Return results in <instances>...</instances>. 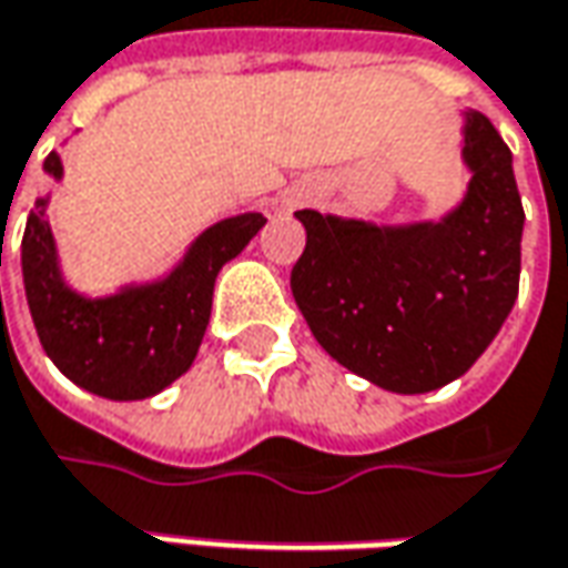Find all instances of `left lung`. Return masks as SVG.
Wrapping results in <instances>:
<instances>
[{"label":"left lung","mask_w":568,"mask_h":568,"mask_svg":"<svg viewBox=\"0 0 568 568\" xmlns=\"http://www.w3.org/2000/svg\"><path fill=\"white\" fill-rule=\"evenodd\" d=\"M471 185L443 223L377 225L298 210L307 242L292 295L314 339L364 381L427 393L462 377L518 295L525 210L513 153L494 122L468 112Z\"/></svg>","instance_id":"left-lung-1"}]
</instances>
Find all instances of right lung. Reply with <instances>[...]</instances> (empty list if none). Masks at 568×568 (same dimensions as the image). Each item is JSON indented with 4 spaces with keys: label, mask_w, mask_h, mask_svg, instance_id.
<instances>
[{
    "label": "right lung",
    "mask_w": 568,
    "mask_h": 568,
    "mask_svg": "<svg viewBox=\"0 0 568 568\" xmlns=\"http://www.w3.org/2000/svg\"><path fill=\"white\" fill-rule=\"evenodd\" d=\"M43 166L52 179L62 175L55 153ZM43 204L37 201L30 210L21 239L30 317L52 364L69 381L106 399H148L185 374L210 323L216 273L266 223L264 213L223 220L194 242L185 264L169 280L88 302L55 270Z\"/></svg>",
    "instance_id": "add662e5"
}]
</instances>
